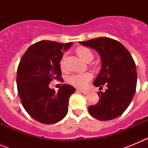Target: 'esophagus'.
I'll return each mask as SVG.
<instances>
[{"label":"esophagus","instance_id":"1","mask_svg":"<svg viewBox=\"0 0 148 148\" xmlns=\"http://www.w3.org/2000/svg\"><path fill=\"white\" fill-rule=\"evenodd\" d=\"M78 91H79L80 92H82V93L84 94V95H86V94H87L89 92L88 90H79Z\"/></svg>","mask_w":148,"mask_h":148}]
</instances>
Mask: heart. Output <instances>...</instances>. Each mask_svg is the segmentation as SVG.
Here are the masks:
<instances>
[{
	"instance_id": "heart-1",
	"label": "heart",
	"mask_w": 148,
	"mask_h": 148,
	"mask_svg": "<svg viewBox=\"0 0 148 148\" xmlns=\"http://www.w3.org/2000/svg\"><path fill=\"white\" fill-rule=\"evenodd\" d=\"M76 53L79 58L84 62L87 61H91L93 58L92 53L91 51L87 47H79L77 48ZM64 61H65V56H63L62 58L60 61V66L61 69L64 68ZM92 74L90 73H80V74H73L68 77V82L72 84V85L75 86V87H78V88H83L87 85L89 81L92 78Z\"/></svg>"
}]
</instances>
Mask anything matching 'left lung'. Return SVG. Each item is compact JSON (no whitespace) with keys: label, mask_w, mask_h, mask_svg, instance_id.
Returning <instances> with one entry per match:
<instances>
[{"label":"left lung","mask_w":148,"mask_h":148,"mask_svg":"<svg viewBox=\"0 0 148 148\" xmlns=\"http://www.w3.org/2000/svg\"><path fill=\"white\" fill-rule=\"evenodd\" d=\"M79 44L99 53L101 68L93 82L95 87H108L98 92L100 99L89 106L90 114L101 121L113 119L122 114L135 94L137 73L130 53L120 42L110 38H97Z\"/></svg>","instance_id":"obj_1"}]
</instances>
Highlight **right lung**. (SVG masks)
Listing matches in <instances>:
<instances>
[{
  "instance_id": "right-lung-1",
  "label": "right lung",
  "mask_w": 148,
  "mask_h": 148,
  "mask_svg": "<svg viewBox=\"0 0 148 148\" xmlns=\"http://www.w3.org/2000/svg\"><path fill=\"white\" fill-rule=\"evenodd\" d=\"M73 42L61 44L40 40L30 46L22 56L17 70V87L24 109L31 117L46 125L62 120L68 112L70 96L75 89L62 84L56 92L49 84L61 79L60 61Z\"/></svg>"
}]
</instances>
